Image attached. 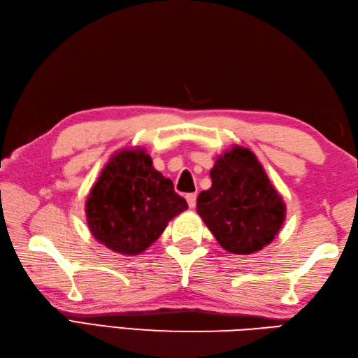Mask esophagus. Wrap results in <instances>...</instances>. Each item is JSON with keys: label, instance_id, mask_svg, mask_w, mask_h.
Returning a JSON list of instances; mask_svg holds the SVG:
<instances>
[{"label": "esophagus", "instance_id": "1", "mask_svg": "<svg viewBox=\"0 0 358 358\" xmlns=\"http://www.w3.org/2000/svg\"><path fill=\"white\" fill-rule=\"evenodd\" d=\"M186 200H187V205H189V208H194L195 206V203H197V194H187L186 195Z\"/></svg>", "mask_w": 358, "mask_h": 358}]
</instances>
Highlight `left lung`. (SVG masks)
Wrapping results in <instances>:
<instances>
[{"instance_id": "8db88e82", "label": "left lung", "mask_w": 358, "mask_h": 358, "mask_svg": "<svg viewBox=\"0 0 358 358\" xmlns=\"http://www.w3.org/2000/svg\"><path fill=\"white\" fill-rule=\"evenodd\" d=\"M211 180L199 195L197 213L223 248L251 255L275 239L285 206L253 152L233 147L217 158Z\"/></svg>"}]
</instances>
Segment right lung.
<instances>
[{
	"mask_svg": "<svg viewBox=\"0 0 358 358\" xmlns=\"http://www.w3.org/2000/svg\"><path fill=\"white\" fill-rule=\"evenodd\" d=\"M187 209L173 183L153 169L143 149H125L103 167L87 200L90 231L105 247L139 255L155 242L172 217Z\"/></svg>",
	"mask_w": 358,
	"mask_h": 358,
	"instance_id": "right-lung-1",
	"label": "right lung"
}]
</instances>
